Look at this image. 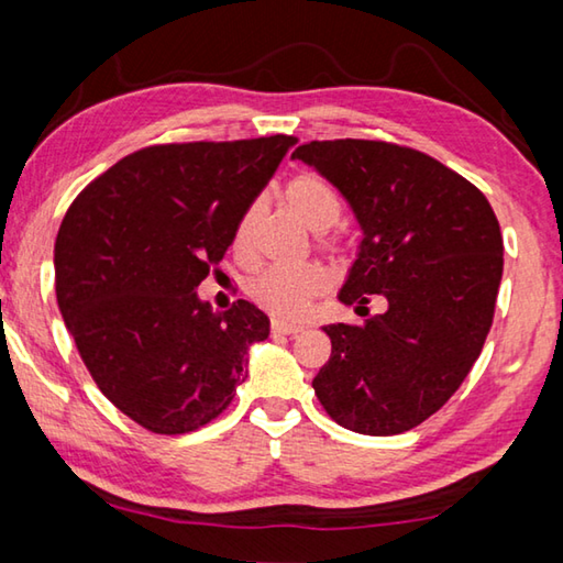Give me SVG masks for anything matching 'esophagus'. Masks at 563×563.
<instances>
[{
    "label": "esophagus",
    "instance_id": "esophagus-1",
    "mask_svg": "<svg viewBox=\"0 0 563 563\" xmlns=\"http://www.w3.org/2000/svg\"><path fill=\"white\" fill-rule=\"evenodd\" d=\"M271 332H273V335H298V332H302V325H292V322L273 320Z\"/></svg>",
    "mask_w": 563,
    "mask_h": 563
}]
</instances>
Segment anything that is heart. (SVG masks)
I'll return each mask as SVG.
<instances>
[{
  "label": "heart",
  "instance_id": "heart-1",
  "mask_svg": "<svg viewBox=\"0 0 563 563\" xmlns=\"http://www.w3.org/2000/svg\"><path fill=\"white\" fill-rule=\"evenodd\" d=\"M283 201L290 213L318 233V247L328 255H340L345 251V241L340 233H330L342 216V201L338 190L318 174L292 176L283 188ZM261 203L253 201L245 208L235 223L233 247L241 258H251L255 225H258ZM328 278L318 265H300V268H263L253 273L245 283V290L255 305L268 310L280 320L300 318L308 305L325 290Z\"/></svg>",
  "mask_w": 563,
  "mask_h": 563
}]
</instances>
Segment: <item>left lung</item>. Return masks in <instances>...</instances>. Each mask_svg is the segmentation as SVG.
<instances>
[{
  "label": "left lung",
  "instance_id": "8db88e82",
  "mask_svg": "<svg viewBox=\"0 0 563 563\" xmlns=\"http://www.w3.org/2000/svg\"><path fill=\"white\" fill-rule=\"evenodd\" d=\"M316 166L362 225L340 300L385 312L325 332L330 360L312 379L345 430L389 437L432 417L479 357L494 320L504 241L487 196L422 151L367 139L308 141Z\"/></svg>",
  "mask_w": 563,
  "mask_h": 563
}]
</instances>
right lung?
Listing matches in <instances>:
<instances>
[{"mask_svg":"<svg viewBox=\"0 0 563 563\" xmlns=\"http://www.w3.org/2000/svg\"><path fill=\"white\" fill-rule=\"evenodd\" d=\"M295 136L154 144L74 198L54 245L56 302L93 383L154 434L221 417L247 377L265 312H213L196 288L218 275L235 223Z\"/></svg>","mask_w":563,"mask_h":563,"instance_id":"add662e5","label":"right lung"}]
</instances>
